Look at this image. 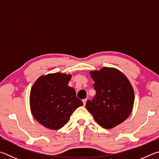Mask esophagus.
<instances>
[{
    "label": "esophagus",
    "mask_w": 159,
    "mask_h": 159,
    "mask_svg": "<svg viewBox=\"0 0 159 159\" xmlns=\"http://www.w3.org/2000/svg\"><path fill=\"white\" fill-rule=\"evenodd\" d=\"M87 98H85V99L83 100L82 102H83V104H84V105H86V102H87Z\"/></svg>",
    "instance_id": "esophagus-1"
}]
</instances>
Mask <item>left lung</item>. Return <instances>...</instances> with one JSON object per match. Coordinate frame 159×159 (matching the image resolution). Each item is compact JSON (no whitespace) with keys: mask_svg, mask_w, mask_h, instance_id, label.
Here are the masks:
<instances>
[{"mask_svg":"<svg viewBox=\"0 0 159 159\" xmlns=\"http://www.w3.org/2000/svg\"><path fill=\"white\" fill-rule=\"evenodd\" d=\"M96 96L86 108L104 129H112L129 117L134 103V92L126 77L112 68L90 72Z\"/></svg>","mask_w":159,"mask_h":159,"instance_id":"left-lung-1","label":"left lung"}]
</instances>
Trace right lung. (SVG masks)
<instances>
[{
    "mask_svg": "<svg viewBox=\"0 0 159 159\" xmlns=\"http://www.w3.org/2000/svg\"><path fill=\"white\" fill-rule=\"evenodd\" d=\"M70 75L59 72L43 75L33 85L30 106L33 116L39 123L52 130L62 128L70 115L83 102L77 98L68 82Z\"/></svg>",
    "mask_w": 159,
    "mask_h": 159,
    "instance_id": "obj_1",
    "label": "right lung"
}]
</instances>
